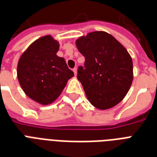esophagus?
<instances>
[{
    "instance_id": "esophagus-1",
    "label": "esophagus",
    "mask_w": 157,
    "mask_h": 157,
    "mask_svg": "<svg viewBox=\"0 0 157 157\" xmlns=\"http://www.w3.org/2000/svg\"><path fill=\"white\" fill-rule=\"evenodd\" d=\"M72 71H73L74 74H75V76H76V73H77V69H76V68H74L73 70H72Z\"/></svg>"
}]
</instances>
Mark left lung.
<instances>
[{
  "instance_id": "left-lung-1",
  "label": "left lung",
  "mask_w": 157,
  "mask_h": 157,
  "mask_svg": "<svg viewBox=\"0 0 157 157\" xmlns=\"http://www.w3.org/2000/svg\"><path fill=\"white\" fill-rule=\"evenodd\" d=\"M85 57L77 79L90 103L98 109L112 108L123 100L134 78L133 61L127 50L109 33L95 31L76 40Z\"/></svg>"
}]
</instances>
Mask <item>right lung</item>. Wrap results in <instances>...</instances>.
Returning <instances> with one entry per match:
<instances>
[{"mask_svg": "<svg viewBox=\"0 0 157 157\" xmlns=\"http://www.w3.org/2000/svg\"><path fill=\"white\" fill-rule=\"evenodd\" d=\"M59 49V41L50 35L44 36L32 43L18 60L17 76L21 88L41 105L56 100L74 76L65 59L56 54Z\"/></svg>", "mask_w": 157, "mask_h": 157, "instance_id": "obj_1", "label": "right lung"}]
</instances>
